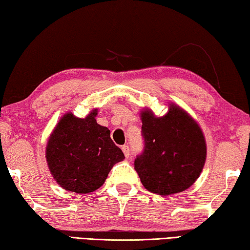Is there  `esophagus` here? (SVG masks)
I'll return each mask as SVG.
<instances>
[{"label":"esophagus","mask_w":250,"mask_h":250,"mask_svg":"<svg viewBox=\"0 0 250 250\" xmlns=\"http://www.w3.org/2000/svg\"><path fill=\"white\" fill-rule=\"evenodd\" d=\"M122 150H123V152H124V155H125L126 158H128V157H129V154H130L129 147H128L127 145H124V146H122Z\"/></svg>","instance_id":"obj_1"}]
</instances>
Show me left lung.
Instances as JSON below:
<instances>
[{
    "instance_id": "8db88e82",
    "label": "left lung",
    "mask_w": 250,
    "mask_h": 250,
    "mask_svg": "<svg viewBox=\"0 0 250 250\" xmlns=\"http://www.w3.org/2000/svg\"><path fill=\"white\" fill-rule=\"evenodd\" d=\"M141 116L145 146L134 165L143 186L160 195L187 190L199 178L207 160L202 129L176 104H170L161 117L150 109H144Z\"/></svg>"
}]
</instances>
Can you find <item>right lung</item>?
I'll list each match as a JSON object with an SVG mask.
<instances>
[{"mask_svg":"<svg viewBox=\"0 0 250 250\" xmlns=\"http://www.w3.org/2000/svg\"><path fill=\"white\" fill-rule=\"evenodd\" d=\"M96 115L98 108L84 118L65 113L48 139V168L64 190L82 194L98 190L113 166L125 159L109 129L96 123Z\"/></svg>","mask_w":250,"mask_h":250,"instance_id":"right-lung-1","label":"right lung"}]
</instances>
